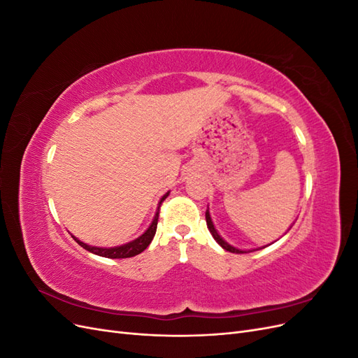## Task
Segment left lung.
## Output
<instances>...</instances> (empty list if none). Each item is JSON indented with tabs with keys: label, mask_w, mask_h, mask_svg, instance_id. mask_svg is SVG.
<instances>
[{
	"label": "left lung",
	"mask_w": 358,
	"mask_h": 358,
	"mask_svg": "<svg viewBox=\"0 0 358 358\" xmlns=\"http://www.w3.org/2000/svg\"><path fill=\"white\" fill-rule=\"evenodd\" d=\"M206 224H208V229H209V231H210V234L213 236V239L216 241V243H218L220 246H222L225 251H229V252H236V254H243V252H252V251H257V249H263V248H266V246H268V245H266V246H262V248H257V249H239V248H236V246H233V245H230L229 242L227 241H224L222 237L220 236V233H218V230L215 229V225H213V221H212V218H210V212H209V208H208V210H206ZM292 227V225H291ZM289 227V229H291Z\"/></svg>",
	"instance_id": "1"
}]
</instances>
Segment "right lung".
I'll return each instance as SVG.
<instances>
[{"label": "right lung", "mask_w": 358, "mask_h": 358, "mask_svg": "<svg viewBox=\"0 0 358 358\" xmlns=\"http://www.w3.org/2000/svg\"><path fill=\"white\" fill-rule=\"evenodd\" d=\"M169 194H170V192H166L164 196L161 197V200H159V203H158V209H157V212H155V215H154V220H152V222H150V225L146 229V231H145L142 236H138L137 239L131 241V242L124 243V245H119V246H112V248H100V246H91V245H88V243H85V242L79 241L78 237H74L73 234H71V237H73V239H74L76 242H78L82 248H85L86 251H90V252H92V254H95V255L106 257V258H129V257H134V255H137V254H140V252H143L145 249L149 246V243L152 242L154 236H155V231H157V225H158L159 206H161L162 201H164V200L167 199Z\"/></svg>", "instance_id": "right-lung-1"}]
</instances>
